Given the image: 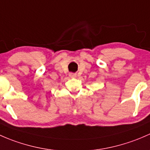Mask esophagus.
<instances>
[{"instance_id":"obj_1","label":"esophagus","mask_w":150,"mask_h":150,"mask_svg":"<svg viewBox=\"0 0 150 150\" xmlns=\"http://www.w3.org/2000/svg\"><path fill=\"white\" fill-rule=\"evenodd\" d=\"M69 76H70L71 78H76V74L70 73L69 74Z\"/></svg>"}]
</instances>
